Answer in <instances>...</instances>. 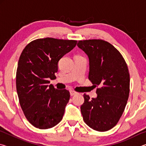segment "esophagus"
<instances>
[{
	"label": "esophagus",
	"instance_id": "1",
	"mask_svg": "<svg viewBox=\"0 0 146 146\" xmlns=\"http://www.w3.org/2000/svg\"><path fill=\"white\" fill-rule=\"evenodd\" d=\"M76 94H77V93L75 92V91H73V90H71L70 91V95H71V96H73V95H76Z\"/></svg>",
	"mask_w": 146,
	"mask_h": 146
}]
</instances>
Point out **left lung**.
<instances>
[{"label": "left lung", "mask_w": 146, "mask_h": 146, "mask_svg": "<svg viewBox=\"0 0 146 146\" xmlns=\"http://www.w3.org/2000/svg\"><path fill=\"white\" fill-rule=\"evenodd\" d=\"M78 47L90 61L89 80L97 89V98L84 94L80 110L84 121L98 131L115 126L126 106L129 94L127 64L112 44L100 39L79 40Z\"/></svg>", "instance_id": "8db88e82"}]
</instances>
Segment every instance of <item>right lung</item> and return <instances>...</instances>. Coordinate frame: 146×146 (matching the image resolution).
<instances>
[{
    "label": "right lung",
    "mask_w": 146,
    "mask_h": 146,
    "mask_svg": "<svg viewBox=\"0 0 146 146\" xmlns=\"http://www.w3.org/2000/svg\"><path fill=\"white\" fill-rule=\"evenodd\" d=\"M76 40L53 38L31 42L20 56L16 74V87L20 105L29 123L46 129L62 119L70 94L56 90L49 80L55 79L58 62L75 48Z\"/></svg>",
    "instance_id": "add662e5"
}]
</instances>
